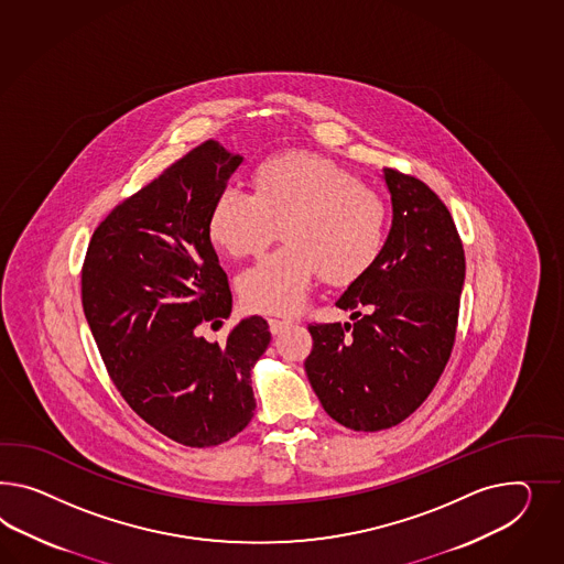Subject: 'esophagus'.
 <instances>
[{
	"mask_svg": "<svg viewBox=\"0 0 564 564\" xmlns=\"http://www.w3.org/2000/svg\"><path fill=\"white\" fill-rule=\"evenodd\" d=\"M291 321H279V318H269V330L273 333V335H279V333H283L285 328H290Z\"/></svg>",
	"mask_w": 564,
	"mask_h": 564,
	"instance_id": "1",
	"label": "esophagus"
}]
</instances>
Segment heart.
I'll use <instances>...</instances> for the list:
<instances>
[{"instance_id": "b5f03b06", "label": "heart", "mask_w": 564, "mask_h": 564, "mask_svg": "<svg viewBox=\"0 0 564 564\" xmlns=\"http://www.w3.org/2000/svg\"><path fill=\"white\" fill-rule=\"evenodd\" d=\"M254 191L229 186L215 198L209 236L231 257L257 254L281 228L285 243L238 279L243 305L293 314L312 281L349 285L380 259L388 207L380 193L316 153L269 158L254 170Z\"/></svg>"}]
</instances>
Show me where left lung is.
<instances>
[{"mask_svg": "<svg viewBox=\"0 0 564 564\" xmlns=\"http://www.w3.org/2000/svg\"><path fill=\"white\" fill-rule=\"evenodd\" d=\"M383 178L392 195L388 240L336 302L361 318L307 326V380L324 411L352 431L390 429L425 402L456 343L466 276L464 246L442 198L392 167Z\"/></svg>", "mask_w": 564, "mask_h": 564, "instance_id": "obj_1", "label": "left lung"}]
</instances>
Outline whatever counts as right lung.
<instances>
[{
  "label": "right lung",
  "instance_id": "1",
  "mask_svg": "<svg viewBox=\"0 0 564 564\" xmlns=\"http://www.w3.org/2000/svg\"><path fill=\"white\" fill-rule=\"evenodd\" d=\"M240 164L214 139L200 143L108 214L82 267L84 314L110 380L148 425L188 447L229 442L250 423V371L271 343L260 316L224 345L197 335L231 312L209 215Z\"/></svg>",
  "mask_w": 564,
  "mask_h": 564
}]
</instances>
